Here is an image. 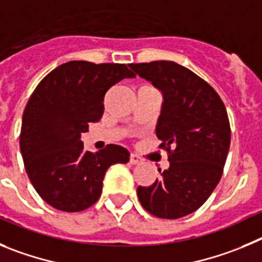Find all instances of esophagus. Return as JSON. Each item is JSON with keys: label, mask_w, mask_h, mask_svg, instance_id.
<instances>
[{"label": "esophagus", "mask_w": 262, "mask_h": 262, "mask_svg": "<svg viewBox=\"0 0 262 262\" xmlns=\"http://www.w3.org/2000/svg\"><path fill=\"white\" fill-rule=\"evenodd\" d=\"M129 162H130L132 164H138L141 163V158L137 154H130V159H129Z\"/></svg>", "instance_id": "obj_1"}]
</instances>
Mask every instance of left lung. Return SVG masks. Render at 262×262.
I'll list each match as a JSON object with an SVG mask.
<instances>
[{
    "label": "left lung",
    "instance_id": "obj_1",
    "mask_svg": "<svg viewBox=\"0 0 262 262\" xmlns=\"http://www.w3.org/2000/svg\"><path fill=\"white\" fill-rule=\"evenodd\" d=\"M130 68L163 94L155 132L169 162L150 187L137 188V195L152 215L181 218L201 207L222 178L231 140L227 111L210 84L173 61Z\"/></svg>",
    "mask_w": 262,
    "mask_h": 262
}]
</instances>
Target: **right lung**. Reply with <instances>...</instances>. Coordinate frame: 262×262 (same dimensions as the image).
<instances>
[{"label": "right lung", "mask_w": 262, "mask_h": 262, "mask_svg": "<svg viewBox=\"0 0 262 262\" xmlns=\"http://www.w3.org/2000/svg\"><path fill=\"white\" fill-rule=\"evenodd\" d=\"M134 77L125 63L69 61L46 75L30 96L20 152L30 181L52 207L75 213L93 206L102 194L105 171L129 162V151L119 145L84 151L81 134L102 119L111 87Z\"/></svg>", "instance_id": "obj_1"}]
</instances>
